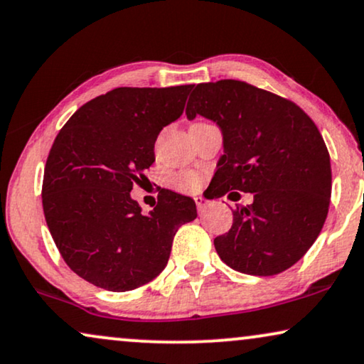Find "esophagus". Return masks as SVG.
Listing matches in <instances>:
<instances>
[{
    "mask_svg": "<svg viewBox=\"0 0 364 364\" xmlns=\"http://www.w3.org/2000/svg\"><path fill=\"white\" fill-rule=\"evenodd\" d=\"M195 201H196V208H198V211L200 213H203L208 208V205H210V201L208 200H205V198L203 196H196L195 198Z\"/></svg>",
    "mask_w": 364,
    "mask_h": 364,
    "instance_id": "1",
    "label": "esophagus"
}]
</instances>
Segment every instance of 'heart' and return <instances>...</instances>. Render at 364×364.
I'll use <instances>...</instances> for the list:
<instances>
[{"mask_svg":"<svg viewBox=\"0 0 364 364\" xmlns=\"http://www.w3.org/2000/svg\"><path fill=\"white\" fill-rule=\"evenodd\" d=\"M176 186L181 191L193 193L201 186V178L198 176L196 173H185V174H181V176H178Z\"/></svg>","mask_w":364,"mask_h":364,"instance_id":"heart-1","label":"heart"}]
</instances>
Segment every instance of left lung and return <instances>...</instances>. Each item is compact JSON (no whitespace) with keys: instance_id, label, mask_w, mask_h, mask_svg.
<instances>
[{"instance_id":"left-lung-1","label":"left lung","mask_w":364,"mask_h":364,"mask_svg":"<svg viewBox=\"0 0 364 364\" xmlns=\"http://www.w3.org/2000/svg\"><path fill=\"white\" fill-rule=\"evenodd\" d=\"M186 116L216 123L223 154L215 198L253 193L215 240L230 268L255 276L288 269L316 241L331 198V163L316 124L291 101L243 81L191 86Z\"/></svg>"}]
</instances>
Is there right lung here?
Here are the masks:
<instances>
[{"label":"right lung","mask_w":364,"mask_h":364,"mask_svg":"<svg viewBox=\"0 0 364 364\" xmlns=\"http://www.w3.org/2000/svg\"><path fill=\"white\" fill-rule=\"evenodd\" d=\"M191 86L116 88L81 106L53 143L43 178L46 225L66 264L95 287L119 293L153 281L178 228L198 216L195 200L179 193L164 190L149 213L129 195Z\"/></svg>","instance_id":"right-lung-1"}]
</instances>
